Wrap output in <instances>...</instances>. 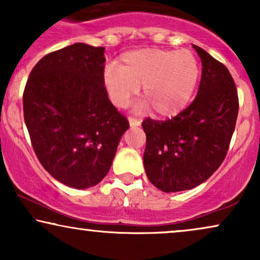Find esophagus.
Listing matches in <instances>:
<instances>
[{
  "label": "esophagus",
  "mask_w": 260,
  "mask_h": 260,
  "mask_svg": "<svg viewBox=\"0 0 260 260\" xmlns=\"http://www.w3.org/2000/svg\"><path fill=\"white\" fill-rule=\"evenodd\" d=\"M129 124H130L131 127L140 126L141 125V120L134 118V117H129Z\"/></svg>",
  "instance_id": "esophagus-1"
}]
</instances>
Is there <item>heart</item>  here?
Segmentation results:
<instances>
[{"label": "heart", "mask_w": 260, "mask_h": 260, "mask_svg": "<svg viewBox=\"0 0 260 260\" xmlns=\"http://www.w3.org/2000/svg\"><path fill=\"white\" fill-rule=\"evenodd\" d=\"M200 73L197 56L188 49L144 48L124 53L118 66L106 67L103 84L117 108H125L143 85V98L158 116L168 118L193 101Z\"/></svg>", "instance_id": "heart-1"}]
</instances>
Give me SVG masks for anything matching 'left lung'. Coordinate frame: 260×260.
Returning a JSON list of instances; mask_svg holds the SVG:
<instances>
[{
	"label": "left lung",
	"instance_id": "obj_1",
	"mask_svg": "<svg viewBox=\"0 0 260 260\" xmlns=\"http://www.w3.org/2000/svg\"><path fill=\"white\" fill-rule=\"evenodd\" d=\"M202 63L198 94L172 119L147 118L143 163L150 182L165 193L205 182L229 150L239 110L236 84L225 65L193 45Z\"/></svg>",
	"mask_w": 260,
	"mask_h": 260
}]
</instances>
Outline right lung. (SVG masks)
Returning a JSON list of instances; mask_svg holds the SVG:
<instances>
[{
    "instance_id": "right-lung-1",
    "label": "right lung",
    "mask_w": 260,
    "mask_h": 260,
    "mask_svg": "<svg viewBox=\"0 0 260 260\" xmlns=\"http://www.w3.org/2000/svg\"><path fill=\"white\" fill-rule=\"evenodd\" d=\"M104 51L78 42L49 53L31 70L23 91L24 123L39 161L77 189L104 179L129 129L103 84Z\"/></svg>"
}]
</instances>
